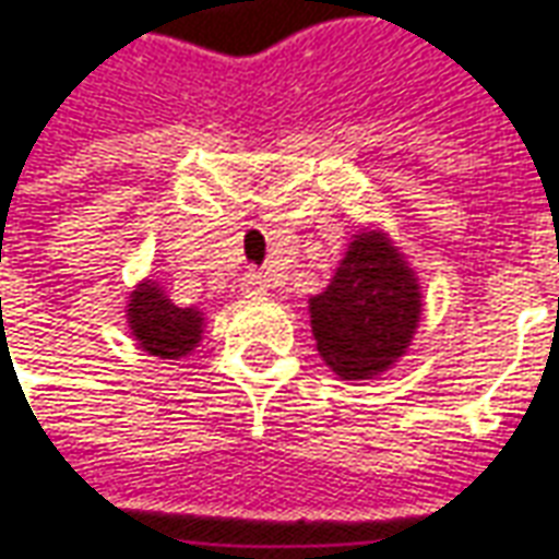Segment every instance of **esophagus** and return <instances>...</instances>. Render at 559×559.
<instances>
[{"instance_id":"1","label":"esophagus","mask_w":559,"mask_h":559,"mask_svg":"<svg viewBox=\"0 0 559 559\" xmlns=\"http://www.w3.org/2000/svg\"><path fill=\"white\" fill-rule=\"evenodd\" d=\"M267 288H271V283H267V280L261 276V273L252 271V273H246V276H242V292H246L249 298L267 295Z\"/></svg>"}]
</instances>
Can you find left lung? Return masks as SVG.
Here are the masks:
<instances>
[{
    "label": "left lung",
    "mask_w": 559,
    "mask_h": 559,
    "mask_svg": "<svg viewBox=\"0 0 559 559\" xmlns=\"http://www.w3.org/2000/svg\"><path fill=\"white\" fill-rule=\"evenodd\" d=\"M307 304L319 356L341 380L390 371L411 349L423 319L417 271L374 225L353 234L331 283Z\"/></svg>",
    "instance_id": "8db88e82"
}]
</instances>
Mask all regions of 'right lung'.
<instances>
[{"label":"right lung","instance_id":"right-lung-1","mask_svg":"<svg viewBox=\"0 0 559 559\" xmlns=\"http://www.w3.org/2000/svg\"><path fill=\"white\" fill-rule=\"evenodd\" d=\"M133 341L157 359L191 356L203 341L206 317L198 307H176L157 280H140L124 307Z\"/></svg>","mask_w":559,"mask_h":559}]
</instances>
